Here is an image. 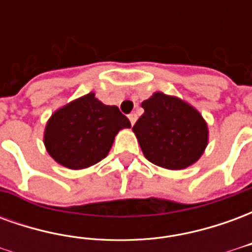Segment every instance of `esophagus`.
<instances>
[{
	"label": "esophagus",
	"instance_id": "esophagus-1",
	"mask_svg": "<svg viewBox=\"0 0 252 252\" xmlns=\"http://www.w3.org/2000/svg\"><path fill=\"white\" fill-rule=\"evenodd\" d=\"M128 119H129V121H131V124H132V126H133V124H135V121H136V119H137L136 113H131V115H128Z\"/></svg>",
	"mask_w": 252,
	"mask_h": 252
}]
</instances>
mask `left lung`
Here are the masks:
<instances>
[{
	"label": "left lung",
	"instance_id": "obj_1",
	"mask_svg": "<svg viewBox=\"0 0 252 252\" xmlns=\"http://www.w3.org/2000/svg\"><path fill=\"white\" fill-rule=\"evenodd\" d=\"M133 126L144 157L169 170L185 169L198 160L208 144V126L197 110L177 97L154 93Z\"/></svg>",
	"mask_w": 252,
	"mask_h": 252
}]
</instances>
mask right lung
I'll return each instance as SVG.
<instances>
[{
    "instance_id": "1",
    "label": "right lung",
    "mask_w": 252,
    "mask_h": 252,
    "mask_svg": "<svg viewBox=\"0 0 252 252\" xmlns=\"http://www.w3.org/2000/svg\"><path fill=\"white\" fill-rule=\"evenodd\" d=\"M131 123L117 106L104 105L89 93L57 110L48 120L44 144L64 167L79 170L104 159L117 132Z\"/></svg>"
}]
</instances>
